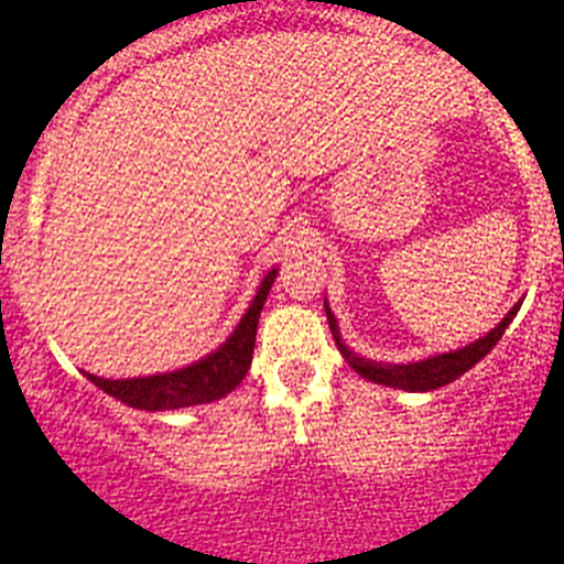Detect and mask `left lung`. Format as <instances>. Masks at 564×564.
I'll return each mask as SVG.
<instances>
[{"label": "left lung", "mask_w": 564, "mask_h": 564, "mask_svg": "<svg viewBox=\"0 0 564 564\" xmlns=\"http://www.w3.org/2000/svg\"><path fill=\"white\" fill-rule=\"evenodd\" d=\"M519 308L521 303H516L513 308L508 311V316H505L491 333L477 338L475 344L464 346V349H453V351H445V355L425 357V360H417V362H379V360H368V357H360L355 349H349V346L344 344L338 329V318L333 316V311H329L327 305V297H324V311H327L329 329H333V338L335 344H338L344 360L349 362L362 379H368V382H377V384H384V388H395V390H409V392H429L436 388H445V384L456 382L458 377H464L469 368H475V362H480L482 357L497 346V340L502 338L508 324L513 322L516 314H519Z\"/></svg>", "instance_id": "left-lung-1"}]
</instances>
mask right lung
Here are the masks:
<instances>
[{
    "label": "right lung",
    "mask_w": 564,
    "mask_h": 564,
    "mask_svg": "<svg viewBox=\"0 0 564 564\" xmlns=\"http://www.w3.org/2000/svg\"><path fill=\"white\" fill-rule=\"evenodd\" d=\"M278 267H272L261 278L256 297L250 300L248 311L242 314L240 324L231 329L229 338L209 351L202 360L191 362L185 368L166 373H152V377H133V379H104L95 373L84 371V377L108 392L117 401L128 403L133 409H147V412H166V409L198 406V403H213L218 398L229 395L237 384L246 379L250 360H253L256 346V327H259L261 308L267 303L272 283H275Z\"/></svg>",
    "instance_id": "add662e5"
}]
</instances>
